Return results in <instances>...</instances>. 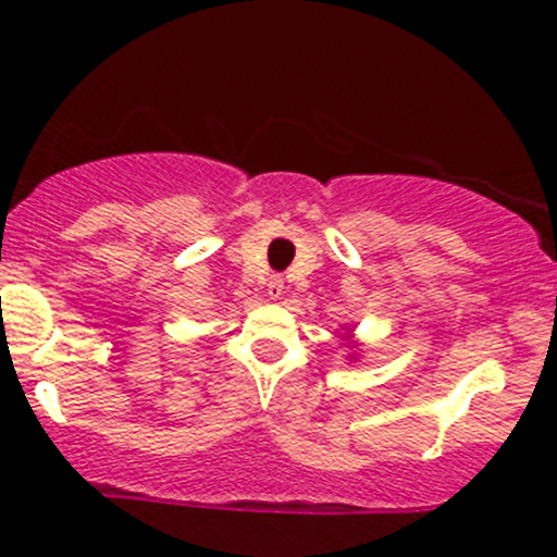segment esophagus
Returning <instances> with one entry per match:
<instances>
[{"label": "esophagus", "instance_id": "1", "mask_svg": "<svg viewBox=\"0 0 557 557\" xmlns=\"http://www.w3.org/2000/svg\"><path fill=\"white\" fill-rule=\"evenodd\" d=\"M267 290H270V298L283 296V293H285L283 277H277V274H274V277H270V283H267Z\"/></svg>", "mask_w": 557, "mask_h": 557}]
</instances>
